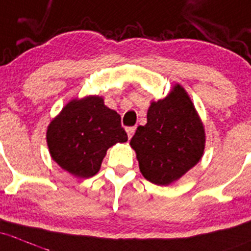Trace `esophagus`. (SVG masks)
I'll return each instance as SVG.
<instances>
[{
  "label": "esophagus",
  "mask_w": 251,
  "mask_h": 251,
  "mask_svg": "<svg viewBox=\"0 0 251 251\" xmlns=\"http://www.w3.org/2000/svg\"><path fill=\"white\" fill-rule=\"evenodd\" d=\"M126 132H127L128 139H131L133 135V132H135V127H132V126H131V127H126Z\"/></svg>",
  "instance_id": "obj_1"
}]
</instances>
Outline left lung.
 Masks as SVG:
<instances>
[{
  "label": "left lung",
  "instance_id": "1",
  "mask_svg": "<svg viewBox=\"0 0 251 251\" xmlns=\"http://www.w3.org/2000/svg\"><path fill=\"white\" fill-rule=\"evenodd\" d=\"M204 144V128L181 85L152 102L147 124L137 127L130 141L144 177L158 186L177 181L200 162Z\"/></svg>",
  "mask_w": 251,
  "mask_h": 251
}]
</instances>
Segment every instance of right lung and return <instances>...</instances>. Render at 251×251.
<instances>
[{
  "mask_svg": "<svg viewBox=\"0 0 251 251\" xmlns=\"http://www.w3.org/2000/svg\"><path fill=\"white\" fill-rule=\"evenodd\" d=\"M126 141L120 115L105 106L99 97L68 102L47 131L51 158L80 178L97 175L107 149Z\"/></svg>",
  "mask_w": 251,
  "mask_h": 251,
  "instance_id": "1",
  "label": "right lung"
}]
</instances>
